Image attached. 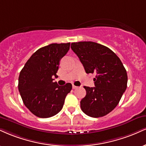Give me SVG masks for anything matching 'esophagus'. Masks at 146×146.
<instances>
[{
    "instance_id": "34e87169",
    "label": "esophagus",
    "mask_w": 146,
    "mask_h": 146,
    "mask_svg": "<svg viewBox=\"0 0 146 146\" xmlns=\"http://www.w3.org/2000/svg\"><path fill=\"white\" fill-rule=\"evenodd\" d=\"M78 88V86H75V85H73V89H76Z\"/></svg>"
}]
</instances>
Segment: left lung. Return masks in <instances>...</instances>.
<instances>
[{
    "mask_svg": "<svg viewBox=\"0 0 146 146\" xmlns=\"http://www.w3.org/2000/svg\"><path fill=\"white\" fill-rule=\"evenodd\" d=\"M71 47L86 73H96L95 87L84 86L86 95L80 101L84 113L92 117H103L120 102L127 87L126 71L113 51L92 41L72 43Z\"/></svg>",
    "mask_w": 146,
    "mask_h": 146,
    "instance_id": "1",
    "label": "left lung"
}]
</instances>
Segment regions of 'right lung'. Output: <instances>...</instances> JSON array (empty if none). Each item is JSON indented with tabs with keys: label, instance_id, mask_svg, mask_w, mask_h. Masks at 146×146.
I'll return each instance as SVG.
<instances>
[{
	"label": "right lung",
	"instance_id": "1",
	"mask_svg": "<svg viewBox=\"0 0 146 146\" xmlns=\"http://www.w3.org/2000/svg\"><path fill=\"white\" fill-rule=\"evenodd\" d=\"M70 43H52L36 50L20 71L18 89L23 103L31 113L38 117L54 116L62 109L64 100L72 89L54 82L60 60L66 55Z\"/></svg>",
	"mask_w": 146,
	"mask_h": 146
}]
</instances>
